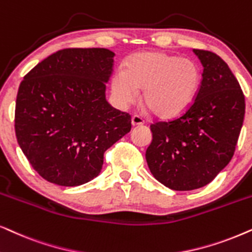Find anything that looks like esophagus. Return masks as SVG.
I'll return each instance as SVG.
<instances>
[{
	"instance_id": "esophagus-1",
	"label": "esophagus",
	"mask_w": 252,
	"mask_h": 252,
	"mask_svg": "<svg viewBox=\"0 0 252 252\" xmlns=\"http://www.w3.org/2000/svg\"><path fill=\"white\" fill-rule=\"evenodd\" d=\"M143 125V119L140 116H133L132 117V126H141Z\"/></svg>"
}]
</instances>
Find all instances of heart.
I'll list each match as a JSON object with an SVG mask.
<instances>
[{"instance_id":"1","label":"heart","mask_w":252,"mask_h":252,"mask_svg":"<svg viewBox=\"0 0 252 252\" xmlns=\"http://www.w3.org/2000/svg\"><path fill=\"white\" fill-rule=\"evenodd\" d=\"M201 84V70L188 58L145 52L130 57L126 70L113 75L111 89L120 105L135 103L139 90L150 111L162 119L182 116L190 109Z\"/></svg>"}]
</instances>
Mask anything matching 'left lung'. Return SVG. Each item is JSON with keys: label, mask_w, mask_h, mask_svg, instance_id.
I'll return each instance as SVG.
<instances>
[{"label": "left lung", "mask_w": 252, "mask_h": 252, "mask_svg": "<svg viewBox=\"0 0 252 252\" xmlns=\"http://www.w3.org/2000/svg\"><path fill=\"white\" fill-rule=\"evenodd\" d=\"M204 71L190 109L171 122L150 125L146 159L153 176L175 191L207 185L230 162L246 102L228 64L213 52L193 50Z\"/></svg>", "instance_id": "8db88e82"}]
</instances>
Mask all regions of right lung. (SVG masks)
<instances>
[{
  "mask_svg": "<svg viewBox=\"0 0 252 252\" xmlns=\"http://www.w3.org/2000/svg\"><path fill=\"white\" fill-rule=\"evenodd\" d=\"M114 53L66 48L24 76L15 110L18 145L35 171L61 186L99 175L104 153L130 130V116L105 97Z\"/></svg>",
  "mask_w": 252,
  "mask_h": 252,
  "instance_id": "right-lung-1",
  "label": "right lung"
}]
</instances>
